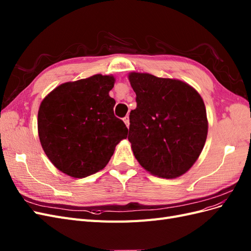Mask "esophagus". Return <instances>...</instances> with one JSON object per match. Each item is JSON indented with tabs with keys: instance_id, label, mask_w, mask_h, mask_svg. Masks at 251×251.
Wrapping results in <instances>:
<instances>
[{
	"instance_id": "obj_1",
	"label": "esophagus",
	"mask_w": 251,
	"mask_h": 251,
	"mask_svg": "<svg viewBox=\"0 0 251 251\" xmlns=\"http://www.w3.org/2000/svg\"><path fill=\"white\" fill-rule=\"evenodd\" d=\"M124 123L126 124V126L128 127V126H130V118H128V116H126L124 118Z\"/></svg>"
}]
</instances>
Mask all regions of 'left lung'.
I'll use <instances>...</instances> for the list:
<instances>
[{"label": "left lung", "instance_id": "8db88e82", "mask_svg": "<svg viewBox=\"0 0 251 251\" xmlns=\"http://www.w3.org/2000/svg\"><path fill=\"white\" fill-rule=\"evenodd\" d=\"M137 108L130 113L128 141L135 158L154 176L174 179L191 170L207 138L201 95L188 83L150 73L127 75Z\"/></svg>", "mask_w": 251, "mask_h": 251}]
</instances>
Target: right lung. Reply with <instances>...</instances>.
Instances as JSON below:
<instances>
[{"mask_svg": "<svg viewBox=\"0 0 251 251\" xmlns=\"http://www.w3.org/2000/svg\"><path fill=\"white\" fill-rule=\"evenodd\" d=\"M113 75L95 74L67 81L41 102L37 132L51 163L72 178H85L108 164L117 144L127 137L123 120L114 116L109 92Z\"/></svg>", "mask_w": 251, "mask_h": 251, "instance_id": "obj_1", "label": "right lung"}]
</instances>
